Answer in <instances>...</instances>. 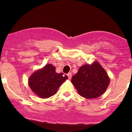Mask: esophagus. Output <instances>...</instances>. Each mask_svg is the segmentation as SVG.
<instances>
[{
    "mask_svg": "<svg viewBox=\"0 0 132 132\" xmlns=\"http://www.w3.org/2000/svg\"><path fill=\"white\" fill-rule=\"evenodd\" d=\"M67 76H68V78L70 79L71 78V77H72V73H71V72H69V73H68L67 75Z\"/></svg>",
    "mask_w": 132,
    "mask_h": 132,
    "instance_id": "34e87169",
    "label": "esophagus"
}]
</instances>
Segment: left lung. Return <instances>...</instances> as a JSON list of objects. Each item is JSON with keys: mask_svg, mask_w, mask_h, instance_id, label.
<instances>
[{"mask_svg": "<svg viewBox=\"0 0 132 132\" xmlns=\"http://www.w3.org/2000/svg\"><path fill=\"white\" fill-rule=\"evenodd\" d=\"M71 82L81 96L95 99L105 92L110 84V78L101 64L95 61L80 67L72 76Z\"/></svg>", "mask_w": 132, "mask_h": 132, "instance_id": "left-lung-1", "label": "left lung"}]
</instances>
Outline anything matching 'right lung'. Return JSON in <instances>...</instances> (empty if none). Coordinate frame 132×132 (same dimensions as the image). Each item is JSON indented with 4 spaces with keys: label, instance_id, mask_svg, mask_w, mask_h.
Returning <instances> with one entry per match:
<instances>
[{
    "label": "right lung",
    "instance_id": "1",
    "mask_svg": "<svg viewBox=\"0 0 132 132\" xmlns=\"http://www.w3.org/2000/svg\"><path fill=\"white\" fill-rule=\"evenodd\" d=\"M66 79L67 76L57 73L53 65L48 64L30 76L28 85L36 95L46 99L55 94L60 86Z\"/></svg>",
    "mask_w": 132,
    "mask_h": 132
}]
</instances>
